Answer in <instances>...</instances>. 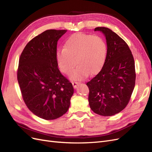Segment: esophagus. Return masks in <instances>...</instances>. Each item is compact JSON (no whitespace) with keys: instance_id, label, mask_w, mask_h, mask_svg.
I'll list each match as a JSON object with an SVG mask.
<instances>
[{"instance_id":"1","label":"esophagus","mask_w":152,"mask_h":152,"mask_svg":"<svg viewBox=\"0 0 152 152\" xmlns=\"http://www.w3.org/2000/svg\"><path fill=\"white\" fill-rule=\"evenodd\" d=\"M79 84H80V82H75V81L72 82V85L74 88H77V87L78 86V85H79Z\"/></svg>"}]
</instances>
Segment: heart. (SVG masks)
<instances>
[{"instance_id":"obj_1","label":"heart","mask_w":152,"mask_h":152,"mask_svg":"<svg viewBox=\"0 0 152 152\" xmlns=\"http://www.w3.org/2000/svg\"><path fill=\"white\" fill-rule=\"evenodd\" d=\"M107 54V45L99 36L75 33L66 40L63 49L57 51L59 68L66 75L72 73V80H82L89 74L96 75L103 68ZM76 61L75 62V61Z\"/></svg>"}]
</instances>
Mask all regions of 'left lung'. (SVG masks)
I'll return each instance as SVG.
<instances>
[{
	"label": "left lung",
	"instance_id": "left-lung-1",
	"mask_svg": "<svg viewBox=\"0 0 152 152\" xmlns=\"http://www.w3.org/2000/svg\"><path fill=\"white\" fill-rule=\"evenodd\" d=\"M104 35L107 58L101 71L87 83L91 109L99 115L112 116L126 107L134 90L136 72L134 58L127 43L106 27H97Z\"/></svg>",
	"mask_w": 152,
	"mask_h": 152
}]
</instances>
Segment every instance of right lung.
Returning <instances> with one entry per match:
<instances>
[{"mask_svg": "<svg viewBox=\"0 0 152 152\" xmlns=\"http://www.w3.org/2000/svg\"><path fill=\"white\" fill-rule=\"evenodd\" d=\"M66 30H48L26 44L19 59L17 78L23 99L45 120L62 116L69 108L73 87L59 70L57 43Z\"/></svg>", "mask_w": 152, "mask_h": 152, "instance_id": "1", "label": "right lung"}]
</instances>
